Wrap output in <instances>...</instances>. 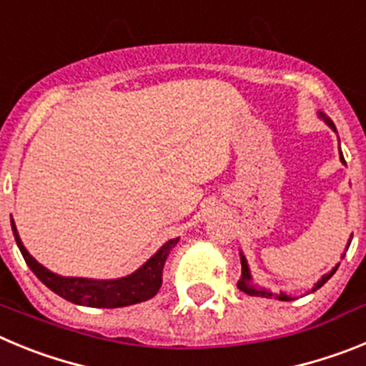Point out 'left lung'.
I'll return each instance as SVG.
<instances>
[{
    "instance_id": "obj_1",
    "label": "left lung",
    "mask_w": 366,
    "mask_h": 366,
    "mask_svg": "<svg viewBox=\"0 0 366 366\" xmlns=\"http://www.w3.org/2000/svg\"><path fill=\"white\" fill-rule=\"evenodd\" d=\"M317 115H319V117H321L322 121H325L326 124H328L330 128H332V130L337 132V130H335V124H334V122H332V119L326 117L325 113L319 112V113H317ZM339 154H341V157H339V159H341V163H342V164H347V161H345V157H342L341 147H339ZM350 242H352V240H348L347 249H348V245H350ZM347 249H345V251H347ZM341 258H345V254H342ZM240 262H242V277H240V280H238V284H236V286H238V290H240V292L247 293V295H251V297H266V299L293 300V297H292V295H287V293H284V292H280V293H273V292H271V290H267V287L258 286V284L254 282V280H253V274H251V269H249V264H247V258L244 257V253H240ZM337 267H339V264H335V266L332 267V269H330L328 273L322 274L321 279L317 280V284H315V286L312 287V290H310L308 293L317 292V290H319V287L325 286V284L328 282L330 279H332V274H334L335 271H337Z\"/></svg>"
}]
</instances>
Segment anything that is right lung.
<instances>
[{
	"label": "right lung",
	"mask_w": 366,
	"mask_h": 366,
	"mask_svg": "<svg viewBox=\"0 0 366 366\" xmlns=\"http://www.w3.org/2000/svg\"><path fill=\"white\" fill-rule=\"evenodd\" d=\"M11 225L16 244H18L19 251L24 254L32 273L36 274L51 292L69 300V302L87 306V308H122V306H132V304L152 299L155 293L159 292L161 284H163L164 262H167L170 251L179 242V238L168 240L134 273L121 277V279L97 280L84 279V277H62V274L53 273L45 266H41L40 262L25 249L12 218Z\"/></svg>",
	"instance_id": "add662e5"
}]
</instances>
